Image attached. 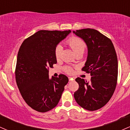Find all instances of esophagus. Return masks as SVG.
Here are the masks:
<instances>
[{"mask_svg": "<svg viewBox=\"0 0 130 130\" xmlns=\"http://www.w3.org/2000/svg\"><path fill=\"white\" fill-rule=\"evenodd\" d=\"M68 79H69V81H72V80H74V77H68Z\"/></svg>", "mask_w": 130, "mask_h": 130, "instance_id": "obj_1", "label": "esophagus"}]
</instances>
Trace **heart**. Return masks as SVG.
Returning <instances> with one entry per match:
<instances>
[{"mask_svg": "<svg viewBox=\"0 0 130 130\" xmlns=\"http://www.w3.org/2000/svg\"><path fill=\"white\" fill-rule=\"evenodd\" d=\"M67 44L73 51V52L76 55L77 54H84L87 48L86 43L83 40L77 37H72L67 40ZM62 46L57 45L54 50V55L56 59H59L60 57L61 53H62ZM65 71L68 73H71L72 72V69L70 67H66L65 68Z\"/></svg>", "mask_w": 130, "mask_h": 130, "instance_id": "1", "label": "heart"}]
</instances>
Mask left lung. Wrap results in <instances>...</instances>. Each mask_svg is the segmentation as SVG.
<instances>
[{
    "mask_svg": "<svg viewBox=\"0 0 130 130\" xmlns=\"http://www.w3.org/2000/svg\"><path fill=\"white\" fill-rule=\"evenodd\" d=\"M73 33L84 40L88 47L87 59L82 71L90 73V82L77 77L79 89L74 93L77 103L88 111L103 107L117 86L118 60L109 38L93 29L76 30Z\"/></svg>",
    "mask_w": 130,
    "mask_h": 130,
    "instance_id": "8db88e82",
    "label": "left lung"
}]
</instances>
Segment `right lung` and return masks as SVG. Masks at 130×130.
<instances>
[{"label":"right lung","mask_w":130,"mask_h":130,"mask_svg":"<svg viewBox=\"0 0 130 130\" xmlns=\"http://www.w3.org/2000/svg\"><path fill=\"white\" fill-rule=\"evenodd\" d=\"M71 31L39 30L22 43L15 69L16 84L21 96L35 111L46 112L56 106L68 78L60 74L49 78V68L57 63L54 50Z\"/></svg>","instance_id":"obj_1"}]
</instances>
